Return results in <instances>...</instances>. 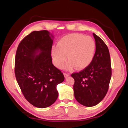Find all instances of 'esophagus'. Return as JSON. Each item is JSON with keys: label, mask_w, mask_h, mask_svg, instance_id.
Listing matches in <instances>:
<instances>
[{"label": "esophagus", "mask_w": 128, "mask_h": 128, "mask_svg": "<svg viewBox=\"0 0 128 128\" xmlns=\"http://www.w3.org/2000/svg\"><path fill=\"white\" fill-rule=\"evenodd\" d=\"M64 76H65V78H67L68 76H70V74H68V73H64Z\"/></svg>", "instance_id": "esophagus-1"}]
</instances>
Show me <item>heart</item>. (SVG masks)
Masks as SVG:
<instances>
[{
  "label": "heart",
  "mask_w": 128,
  "mask_h": 128,
  "mask_svg": "<svg viewBox=\"0 0 128 128\" xmlns=\"http://www.w3.org/2000/svg\"><path fill=\"white\" fill-rule=\"evenodd\" d=\"M96 49V42L92 37L73 33L62 38L57 46L52 47L51 56L53 63L59 69L64 66L67 56L69 61L65 66L66 69L75 67L76 69L82 70L92 63Z\"/></svg>",
  "instance_id": "b5f03b06"
}]
</instances>
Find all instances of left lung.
Wrapping results in <instances>:
<instances>
[{"label": "left lung", "mask_w": 128, "mask_h": 128, "mask_svg": "<svg viewBox=\"0 0 128 128\" xmlns=\"http://www.w3.org/2000/svg\"><path fill=\"white\" fill-rule=\"evenodd\" d=\"M96 44L92 63L71 76L75 80L74 96L78 102L87 107L98 104L105 96L111 78V59L108 46L102 38L93 33Z\"/></svg>", "instance_id": "1"}]
</instances>
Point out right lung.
Instances as JSON below:
<instances>
[{
  "instance_id": "1",
  "label": "right lung",
  "mask_w": 128,
  "mask_h": 128,
  "mask_svg": "<svg viewBox=\"0 0 128 128\" xmlns=\"http://www.w3.org/2000/svg\"><path fill=\"white\" fill-rule=\"evenodd\" d=\"M54 36L46 30L34 31L20 41L14 62L16 78L24 96L38 108L50 106L57 100V86L63 74L52 64Z\"/></svg>"
}]
</instances>
